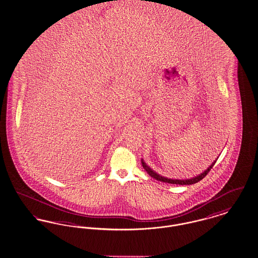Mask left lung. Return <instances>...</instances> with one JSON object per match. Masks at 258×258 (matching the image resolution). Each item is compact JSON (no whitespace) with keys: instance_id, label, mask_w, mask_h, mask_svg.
I'll use <instances>...</instances> for the list:
<instances>
[{"instance_id":"1","label":"left lung","mask_w":258,"mask_h":258,"mask_svg":"<svg viewBox=\"0 0 258 258\" xmlns=\"http://www.w3.org/2000/svg\"><path fill=\"white\" fill-rule=\"evenodd\" d=\"M216 160H217V158H216ZM216 160H214V161L212 162V164H211V165L206 169V171L201 173L200 175H198V176H196V177H194V178H190V179H185V180L169 179V178L163 177V176H161V175H159V174H157L156 172L154 171L150 166H148V165H147V163L144 161V159H142V165H143L144 169H145L146 171L148 172V174H149L151 177L155 178V180H157V181H161V182L169 183V184H176V185H191V184H196V183L200 182L202 179H204V178L206 177V175L208 174V172L211 170V168H212V167H213V165L215 164Z\"/></svg>"}]
</instances>
